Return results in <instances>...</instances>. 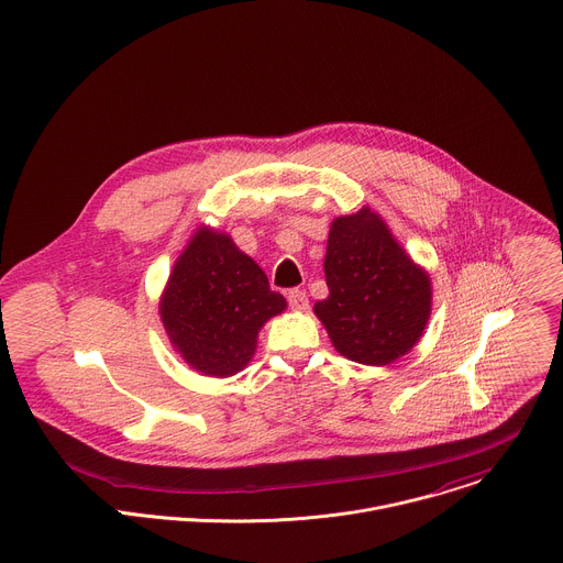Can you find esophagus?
Masks as SVG:
<instances>
[{
  "label": "esophagus",
  "instance_id": "esophagus-1",
  "mask_svg": "<svg viewBox=\"0 0 563 563\" xmlns=\"http://www.w3.org/2000/svg\"><path fill=\"white\" fill-rule=\"evenodd\" d=\"M288 303H290V308H292V310L303 312V310H308V295H306L303 290L295 288V290H290V292H288Z\"/></svg>",
  "mask_w": 563,
  "mask_h": 563
}]
</instances>
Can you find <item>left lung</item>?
<instances>
[{"mask_svg": "<svg viewBox=\"0 0 563 563\" xmlns=\"http://www.w3.org/2000/svg\"><path fill=\"white\" fill-rule=\"evenodd\" d=\"M323 271L330 295L312 310L341 356L380 367L420 341L431 314L429 273L376 211L332 220Z\"/></svg>", "mask_w": 563, "mask_h": 563, "instance_id": "left-lung-1", "label": "left lung"}]
</instances>
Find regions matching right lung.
Masks as SVG:
<instances>
[{
    "label": "right lung",
    "mask_w": 563,
    "mask_h": 563,
    "mask_svg": "<svg viewBox=\"0 0 563 563\" xmlns=\"http://www.w3.org/2000/svg\"><path fill=\"white\" fill-rule=\"evenodd\" d=\"M286 310L264 271L229 233L198 227L161 295V321L172 347L202 376L244 369L264 323Z\"/></svg>",
    "instance_id": "obj_1"
}]
</instances>
